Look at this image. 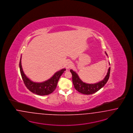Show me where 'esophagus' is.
I'll list each match as a JSON object with an SVG mask.
<instances>
[{
	"label": "esophagus",
	"mask_w": 133,
	"mask_h": 133,
	"mask_svg": "<svg viewBox=\"0 0 133 133\" xmlns=\"http://www.w3.org/2000/svg\"><path fill=\"white\" fill-rule=\"evenodd\" d=\"M72 66V63L71 61H67L66 64V68L67 69H69Z\"/></svg>",
	"instance_id": "obj_1"
}]
</instances>
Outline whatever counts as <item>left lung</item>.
Returning a JSON list of instances; mask_svg holds the SVG:
<instances>
[{
	"label": "left lung",
	"instance_id": "1",
	"mask_svg": "<svg viewBox=\"0 0 133 133\" xmlns=\"http://www.w3.org/2000/svg\"><path fill=\"white\" fill-rule=\"evenodd\" d=\"M105 53L106 55H108L106 52ZM110 67L108 69L107 75L102 81L93 84H89L83 82L79 78L76 72L72 69L70 70V72L72 75V81L75 88L79 93L85 95L92 94L96 92L103 87L107 83L110 77Z\"/></svg>",
	"mask_w": 133,
	"mask_h": 133
}]
</instances>
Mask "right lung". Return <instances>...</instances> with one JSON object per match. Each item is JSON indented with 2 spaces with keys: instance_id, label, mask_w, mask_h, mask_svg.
<instances>
[{
  "instance_id": "1",
  "label": "right lung",
  "mask_w": 133,
  "mask_h": 133,
  "mask_svg": "<svg viewBox=\"0 0 133 133\" xmlns=\"http://www.w3.org/2000/svg\"><path fill=\"white\" fill-rule=\"evenodd\" d=\"M21 58L22 56L19 64L20 72L23 83L28 89L33 93L41 96L47 95L54 91L60 76L64 73L66 69H61L56 72L51 78L47 81L42 83H35L28 78L24 73L21 64Z\"/></svg>"
}]
</instances>
